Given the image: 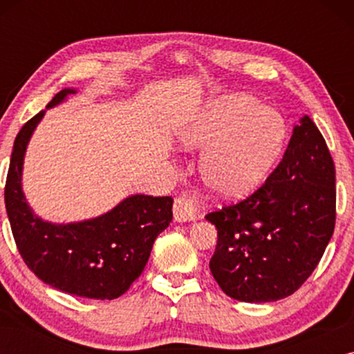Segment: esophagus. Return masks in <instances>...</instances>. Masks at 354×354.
Segmentation results:
<instances>
[{
	"label": "esophagus",
	"instance_id": "obj_1",
	"mask_svg": "<svg viewBox=\"0 0 354 354\" xmlns=\"http://www.w3.org/2000/svg\"><path fill=\"white\" fill-rule=\"evenodd\" d=\"M198 212V201L196 198L190 195H182L176 198L174 201V219L177 222L195 221Z\"/></svg>",
	"mask_w": 354,
	"mask_h": 354
}]
</instances>
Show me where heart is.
<instances>
[{
	"label": "heart",
	"instance_id": "b5f03b06",
	"mask_svg": "<svg viewBox=\"0 0 354 354\" xmlns=\"http://www.w3.org/2000/svg\"><path fill=\"white\" fill-rule=\"evenodd\" d=\"M285 135L282 118L246 95L212 101L180 130L188 149L208 148L201 176L222 198H241L256 190L277 162Z\"/></svg>",
	"mask_w": 354,
	"mask_h": 354
}]
</instances>
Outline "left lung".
<instances>
[{
    "instance_id": "obj_1",
    "label": "left lung",
    "mask_w": 354,
    "mask_h": 354,
    "mask_svg": "<svg viewBox=\"0 0 354 354\" xmlns=\"http://www.w3.org/2000/svg\"><path fill=\"white\" fill-rule=\"evenodd\" d=\"M335 201L333 159L304 115L263 185L243 201L206 214L217 229L209 269L222 292L245 303L293 295L332 239Z\"/></svg>"
}]
</instances>
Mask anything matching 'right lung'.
Instances as JSON below:
<instances>
[{"label": "right lung", "mask_w": 354, "mask_h": 354, "mask_svg": "<svg viewBox=\"0 0 354 354\" xmlns=\"http://www.w3.org/2000/svg\"><path fill=\"white\" fill-rule=\"evenodd\" d=\"M75 90L64 88L46 108ZM45 111L24 124L14 140L4 187L9 224L27 268L61 292L91 299H114L127 292L148 263L153 243L172 221L171 196L132 195L95 219L51 224L30 209L22 192L28 140Z\"/></svg>", "instance_id": "add662e5"}]
</instances>
